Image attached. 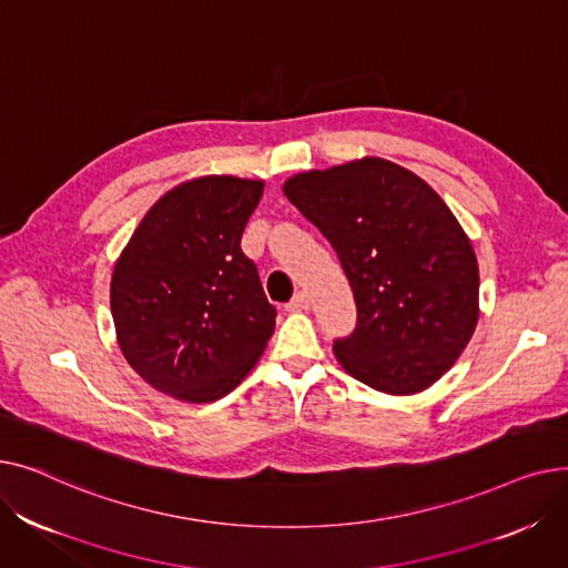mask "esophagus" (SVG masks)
<instances>
[{
  "label": "esophagus",
  "mask_w": 568,
  "mask_h": 568,
  "mask_svg": "<svg viewBox=\"0 0 568 568\" xmlns=\"http://www.w3.org/2000/svg\"><path fill=\"white\" fill-rule=\"evenodd\" d=\"M308 306H311L308 294L306 292H296L285 308L287 311H308Z\"/></svg>",
  "instance_id": "34e87169"
}]
</instances>
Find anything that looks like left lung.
<instances>
[{
    "label": "left lung",
    "instance_id": "left-lung-1",
    "mask_svg": "<svg viewBox=\"0 0 568 568\" xmlns=\"http://www.w3.org/2000/svg\"><path fill=\"white\" fill-rule=\"evenodd\" d=\"M283 193L326 236L349 281L356 326L343 368L377 392H424L479 320V266L444 200L414 172L362 159L287 179Z\"/></svg>",
    "mask_w": 568,
    "mask_h": 568
}]
</instances>
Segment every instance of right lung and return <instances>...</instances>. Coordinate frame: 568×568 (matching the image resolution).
I'll return each instance as SVG.
<instances>
[{
    "label": "right lung",
    "mask_w": 568,
    "mask_h": 568,
    "mask_svg": "<svg viewBox=\"0 0 568 568\" xmlns=\"http://www.w3.org/2000/svg\"><path fill=\"white\" fill-rule=\"evenodd\" d=\"M262 189L214 174L168 191L114 264L110 306L119 347L168 396H227L274 334L276 308L242 251Z\"/></svg>",
    "instance_id": "right-lung-1"
}]
</instances>
